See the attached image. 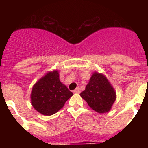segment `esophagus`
I'll list each match as a JSON object with an SVG mask.
<instances>
[{"label": "esophagus", "mask_w": 148, "mask_h": 148, "mask_svg": "<svg viewBox=\"0 0 148 148\" xmlns=\"http://www.w3.org/2000/svg\"><path fill=\"white\" fill-rule=\"evenodd\" d=\"M80 92H81V90L79 87H77L75 90H73V92H74V93H80Z\"/></svg>", "instance_id": "esophagus-1"}]
</instances>
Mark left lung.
I'll return each instance as SVG.
<instances>
[{
	"label": "left lung",
	"mask_w": 148,
	"mask_h": 148,
	"mask_svg": "<svg viewBox=\"0 0 148 148\" xmlns=\"http://www.w3.org/2000/svg\"><path fill=\"white\" fill-rule=\"evenodd\" d=\"M80 95L93 110L99 113H107L116 100V92L105 76L94 73L84 91Z\"/></svg>",
	"instance_id": "left-lung-1"
}]
</instances>
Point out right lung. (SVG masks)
<instances>
[{
  "instance_id": "right-lung-1",
  "label": "right lung",
  "mask_w": 148,
  "mask_h": 148,
  "mask_svg": "<svg viewBox=\"0 0 148 148\" xmlns=\"http://www.w3.org/2000/svg\"><path fill=\"white\" fill-rule=\"evenodd\" d=\"M73 93L59 80L57 70L49 72L33 86L31 102L38 112L44 116L56 113Z\"/></svg>"
}]
</instances>
